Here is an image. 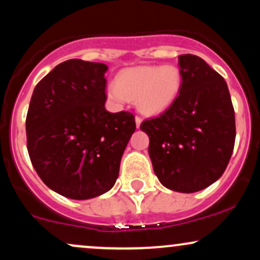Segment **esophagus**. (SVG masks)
<instances>
[{
	"label": "esophagus",
	"instance_id": "34e87169",
	"mask_svg": "<svg viewBox=\"0 0 260 260\" xmlns=\"http://www.w3.org/2000/svg\"><path fill=\"white\" fill-rule=\"evenodd\" d=\"M140 123H142V118L137 116V117H136V126H137V128L140 127Z\"/></svg>",
	"mask_w": 260,
	"mask_h": 260
}]
</instances>
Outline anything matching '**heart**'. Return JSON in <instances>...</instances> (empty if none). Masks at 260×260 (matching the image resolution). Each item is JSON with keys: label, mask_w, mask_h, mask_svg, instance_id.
<instances>
[{"label": "heart", "mask_w": 260, "mask_h": 260, "mask_svg": "<svg viewBox=\"0 0 260 260\" xmlns=\"http://www.w3.org/2000/svg\"><path fill=\"white\" fill-rule=\"evenodd\" d=\"M181 85L182 74L174 64L138 66L116 77V88L109 89V96L117 101L136 100L140 112L156 116L174 105Z\"/></svg>", "instance_id": "b5f03b06"}]
</instances>
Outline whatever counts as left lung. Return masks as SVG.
I'll return each mask as SVG.
<instances>
[{"label":"left lung","mask_w":260,"mask_h":260,"mask_svg":"<svg viewBox=\"0 0 260 260\" xmlns=\"http://www.w3.org/2000/svg\"><path fill=\"white\" fill-rule=\"evenodd\" d=\"M180 95L140 129L149 137V156L162 186L194 193L221 177L234 151L235 111L225 79L194 55L178 57Z\"/></svg>","instance_id":"left-lung-1"}]
</instances>
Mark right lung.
I'll use <instances>...</instances> for the list:
<instances>
[{"instance_id":"add662e5","label":"right lung","mask_w":260,"mask_h":260,"mask_svg":"<svg viewBox=\"0 0 260 260\" xmlns=\"http://www.w3.org/2000/svg\"><path fill=\"white\" fill-rule=\"evenodd\" d=\"M106 64L73 58L45 76L26 115V147L50 189L85 201L109 192L136 131L132 113L105 109Z\"/></svg>"}]
</instances>
